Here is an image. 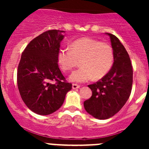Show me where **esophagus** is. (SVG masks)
Returning <instances> with one entry per match:
<instances>
[{
  "mask_svg": "<svg viewBox=\"0 0 149 149\" xmlns=\"http://www.w3.org/2000/svg\"><path fill=\"white\" fill-rule=\"evenodd\" d=\"M72 88H73V89H77V88H80V86L77 85V84H73V85H72Z\"/></svg>",
  "mask_w": 149,
  "mask_h": 149,
  "instance_id": "obj_1",
  "label": "esophagus"
}]
</instances>
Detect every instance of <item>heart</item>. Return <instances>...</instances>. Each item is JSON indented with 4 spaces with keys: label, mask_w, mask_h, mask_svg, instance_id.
I'll list each match as a JSON object with an SVG mask.
<instances>
[{
    "label": "heart",
    "mask_w": 149,
    "mask_h": 149,
    "mask_svg": "<svg viewBox=\"0 0 149 149\" xmlns=\"http://www.w3.org/2000/svg\"><path fill=\"white\" fill-rule=\"evenodd\" d=\"M113 59L109 44L88 37L78 39L71 42L70 49L62 48L58 52V63L63 71L71 70L80 61L81 67L69 76V80L76 83L104 77L110 70Z\"/></svg>",
    "instance_id": "b5f03b06"
}]
</instances>
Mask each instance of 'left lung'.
<instances>
[{
    "instance_id": "8db88e82",
    "label": "left lung",
    "mask_w": 149,
    "mask_h": 149,
    "mask_svg": "<svg viewBox=\"0 0 149 149\" xmlns=\"http://www.w3.org/2000/svg\"><path fill=\"white\" fill-rule=\"evenodd\" d=\"M105 34L110 37L113 65L102 79L88 86L92 95L84 102L86 111L99 120L108 119L120 110L129 99L133 84V68L128 53L118 37Z\"/></svg>"
}]
</instances>
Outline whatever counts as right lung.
<instances>
[{"label":"right lung","instance_id":"right-lung-1","mask_svg":"<svg viewBox=\"0 0 149 149\" xmlns=\"http://www.w3.org/2000/svg\"><path fill=\"white\" fill-rule=\"evenodd\" d=\"M64 33L55 29L45 31L29 43L21 57L17 71L19 93L29 109L38 115L58 110L72 88L58 64ZM52 80L56 83L52 84Z\"/></svg>","mask_w":149,"mask_h":149}]
</instances>
